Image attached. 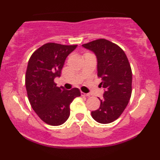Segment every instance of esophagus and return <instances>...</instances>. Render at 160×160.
Listing matches in <instances>:
<instances>
[{
  "mask_svg": "<svg viewBox=\"0 0 160 160\" xmlns=\"http://www.w3.org/2000/svg\"><path fill=\"white\" fill-rule=\"evenodd\" d=\"M81 95L82 96H89V93H84L81 92Z\"/></svg>",
  "mask_w": 160,
  "mask_h": 160,
  "instance_id": "esophagus-1",
  "label": "esophagus"
}]
</instances>
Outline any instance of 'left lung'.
I'll return each instance as SVG.
<instances>
[{"instance_id": "obj_1", "label": "left lung", "mask_w": 160, "mask_h": 160, "mask_svg": "<svg viewBox=\"0 0 160 160\" xmlns=\"http://www.w3.org/2000/svg\"><path fill=\"white\" fill-rule=\"evenodd\" d=\"M82 46L96 56L100 86L104 89L103 98H98L100 107L92 111V117L99 123H110L120 117L131 98V66L124 51L109 40L98 39Z\"/></svg>"}]
</instances>
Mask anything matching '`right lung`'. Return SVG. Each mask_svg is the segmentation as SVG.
I'll return each mask as SVG.
<instances>
[{
  "instance_id": "add662e5",
  "label": "right lung",
  "mask_w": 160,
  "mask_h": 160,
  "mask_svg": "<svg viewBox=\"0 0 160 160\" xmlns=\"http://www.w3.org/2000/svg\"><path fill=\"white\" fill-rule=\"evenodd\" d=\"M77 47L46 43L34 51L28 63L25 86L29 102L38 117L50 126L63 124L70 116V104L80 96L78 88L65 90L54 82L61 76L66 58Z\"/></svg>"
}]
</instances>
